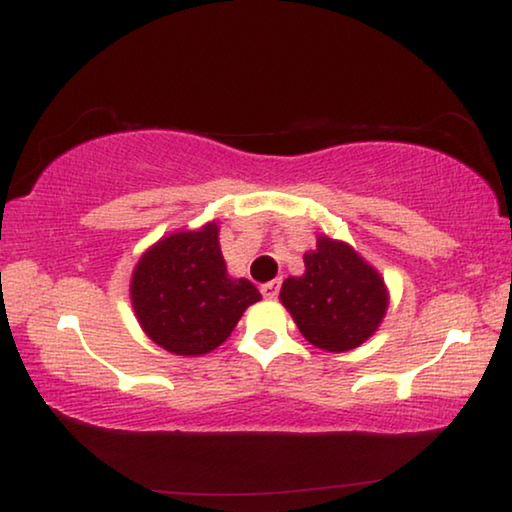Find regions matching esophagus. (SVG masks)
<instances>
[{"instance_id":"34e87169","label":"esophagus","mask_w":512,"mask_h":512,"mask_svg":"<svg viewBox=\"0 0 512 512\" xmlns=\"http://www.w3.org/2000/svg\"><path fill=\"white\" fill-rule=\"evenodd\" d=\"M262 296L264 298H269V300H273V298H278V294H280V282L278 280H271V282H266V285H262Z\"/></svg>"}]
</instances>
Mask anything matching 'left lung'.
<instances>
[{"label":"left lung","mask_w":512,"mask_h":512,"mask_svg":"<svg viewBox=\"0 0 512 512\" xmlns=\"http://www.w3.org/2000/svg\"><path fill=\"white\" fill-rule=\"evenodd\" d=\"M305 273L282 282L280 300L307 342L344 353L378 330L389 296L380 273L344 241L316 239L305 253Z\"/></svg>","instance_id":"left-lung-1"}]
</instances>
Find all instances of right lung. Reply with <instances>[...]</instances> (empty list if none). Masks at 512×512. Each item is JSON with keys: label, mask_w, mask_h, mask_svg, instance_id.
Returning a JSON list of instances; mask_svg holds the SVG:
<instances>
[{"label": "right lung", "mask_w": 512, "mask_h": 512, "mask_svg": "<svg viewBox=\"0 0 512 512\" xmlns=\"http://www.w3.org/2000/svg\"><path fill=\"white\" fill-rule=\"evenodd\" d=\"M129 294L145 335L175 355L214 351L262 298L253 282L227 275L216 223L154 243L136 264Z\"/></svg>", "instance_id": "1"}]
</instances>
